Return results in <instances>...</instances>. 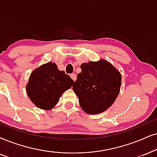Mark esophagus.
I'll return each instance as SVG.
<instances>
[{
    "instance_id": "1",
    "label": "esophagus",
    "mask_w": 157,
    "mask_h": 157,
    "mask_svg": "<svg viewBox=\"0 0 157 157\" xmlns=\"http://www.w3.org/2000/svg\"><path fill=\"white\" fill-rule=\"evenodd\" d=\"M71 78H72V80H74V81L76 80H77V76H76V75H75V74L71 75Z\"/></svg>"
}]
</instances>
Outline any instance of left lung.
<instances>
[{
	"label": "left lung",
	"mask_w": 157,
	"mask_h": 157,
	"mask_svg": "<svg viewBox=\"0 0 157 157\" xmlns=\"http://www.w3.org/2000/svg\"><path fill=\"white\" fill-rule=\"evenodd\" d=\"M72 89L85 113L98 114L114 104L120 93L122 76L111 63L104 59L81 64Z\"/></svg>",
	"instance_id": "left-lung-1"
}]
</instances>
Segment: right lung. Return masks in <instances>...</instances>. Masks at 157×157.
Returning <instances> with one entry per match:
<instances>
[{
	"label": "right lung",
	"instance_id": "1",
	"mask_svg": "<svg viewBox=\"0 0 157 157\" xmlns=\"http://www.w3.org/2000/svg\"><path fill=\"white\" fill-rule=\"evenodd\" d=\"M73 83L71 77L64 71L59 70L54 62H48L31 73L26 91L31 101L37 107L50 110Z\"/></svg>",
	"mask_w": 157,
	"mask_h": 157
}]
</instances>
